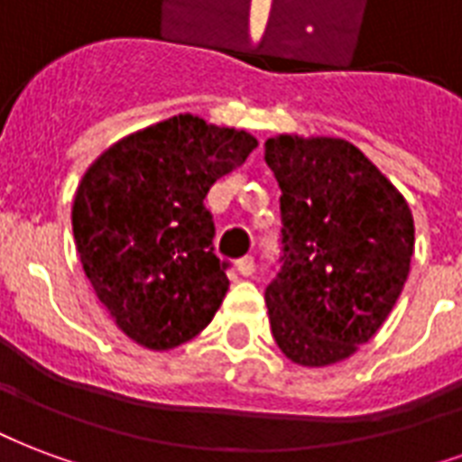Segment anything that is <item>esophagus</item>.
<instances>
[{"label": "esophagus", "mask_w": 462, "mask_h": 462, "mask_svg": "<svg viewBox=\"0 0 462 462\" xmlns=\"http://www.w3.org/2000/svg\"><path fill=\"white\" fill-rule=\"evenodd\" d=\"M236 268H238V273L244 277H251L255 273V260L251 255H244V258L236 260Z\"/></svg>", "instance_id": "34e87169"}]
</instances>
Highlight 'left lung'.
Here are the masks:
<instances>
[{"mask_svg":"<svg viewBox=\"0 0 462 462\" xmlns=\"http://www.w3.org/2000/svg\"><path fill=\"white\" fill-rule=\"evenodd\" d=\"M280 197V270L270 328L294 363L321 367L377 334L407 282L414 218L390 180L341 138L265 143Z\"/></svg>","mask_w":462,"mask_h":462,"instance_id":"left-lung-1","label":"left lung"}]
</instances>
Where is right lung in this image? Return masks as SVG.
Here are the masks:
<instances>
[{"mask_svg":"<svg viewBox=\"0 0 462 462\" xmlns=\"http://www.w3.org/2000/svg\"><path fill=\"white\" fill-rule=\"evenodd\" d=\"M258 141L180 114L104 151L72 202L87 280L121 331L151 350L175 348L209 324L228 290L204 197Z\"/></svg>","mask_w":462,"mask_h":462,"instance_id":"1","label":"right lung"}]
</instances>
